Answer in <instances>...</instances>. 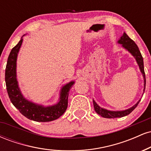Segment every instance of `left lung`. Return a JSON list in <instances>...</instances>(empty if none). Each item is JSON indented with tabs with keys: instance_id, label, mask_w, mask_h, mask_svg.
<instances>
[{
	"instance_id": "1",
	"label": "left lung",
	"mask_w": 151,
	"mask_h": 151,
	"mask_svg": "<svg viewBox=\"0 0 151 151\" xmlns=\"http://www.w3.org/2000/svg\"><path fill=\"white\" fill-rule=\"evenodd\" d=\"M118 43L121 45V46H122L124 49L127 50L128 52H129L134 57V58L136 59L137 64H138V67H139L141 72L142 74H143V79H144V89H143V91H144L145 88V74L144 72V66H143V59L141 55V52H140L139 49H138V46H137V45L135 43L134 41H133V40H131V38L127 35V34H126V32H124V33H123L122 36H121V37L119 38V40H118ZM140 101H141V99L137 102L136 104L133 105L132 107L123 111H110L107 110V109H106L101 108V107H100L96 103V101L93 99V104L95 111H96L98 114H99L101 116L104 118H107V119H114V118H121L129 115V114H131V112L136 109V107L138 106Z\"/></svg>"
}]
</instances>
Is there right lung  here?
Instances as JSON below:
<instances>
[{
    "mask_svg": "<svg viewBox=\"0 0 151 151\" xmlns=\"http://www.w3.org/2000/svg\"><path fill=\"white\" fill-rule=\"evenodd\" d=\"M22 37L12 49L6 65L5 79L10 101L24 116L30 120L37 122H48L58 119L65 113L67 108L69 91L74 84V81H71L62 86L60 92L59 101L54 105L45 106L29 101L24 97L19 87L16 73L17 58L23 40Z\"/></svg>",
    "mask_w": 151,
    "mask_h": 151,
    "instance_id": "right-lung-1",
    "label": "right lung"
}]
</instances>
